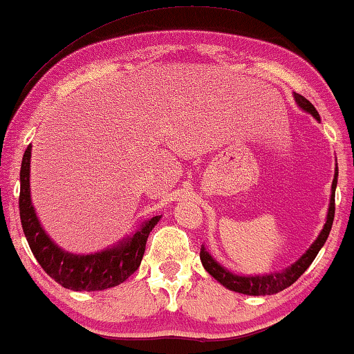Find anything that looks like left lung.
<instances>
[{
	"label": "left lung",
	"instance_id": "left-lung-1",
	"mask_svg": "<svg viewBox=\"0 0 354 354\" xmlns=\"http://www.w3.org/2000/svg\"><path fill=\"white\" fill-rule=\"evenodd\" d=\"M293 98L297 101L298 108L303 109L304 113L311 114L316 120H321V115L316 111V108L304 98V96L293 93ZM337 178H338V167H335V176H333L332 182V193H330V203H328L327 209V219L324 224L321 234L317 235V239L313 241V245L309 246L301 258L295 261L292 266L285 268L283 270H277V272H269V274H261V275H239L230 272L229 269L221 266L217 261L209 254V251L206 250V246H201L200 258L203 263V268L206 269V272L212 275L217 282L224 285L225 288L232 290V292L243 293V295H253V297H266V295H274L285 290L290 285L297 282L301 277L304 270H306L311 263L316 258L319 250L322 248L326 243L328 234H330L332 224H333V216H335V188H337Z\"/></svg>",
	"mask_w": 354,
	"mask_h": 354
}]
</instances>
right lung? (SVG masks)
<instances>
[{
	"label": "right lung",
	"instance_id": "obj_1",
	"mask_svg": "<svg viewBox=\"0 0 354 354\" xmlns=\"http://www.w3.org/2000/svg\"><path fill=\"white\" fill-rule=\"evenodd\" d=\"M30 156L32 145H28L21 166V195L19 211L24 234L33 256L43 270L64 288L74 292H100L118 287L140 268L149 232L161 221V216L140 224L132 235L108 248L90 254H75L62 250L50 239L38 219L30 196Z\"/></svg>",
	"mask_w": 354,
	"mask_h": 354
}]
</instances>
